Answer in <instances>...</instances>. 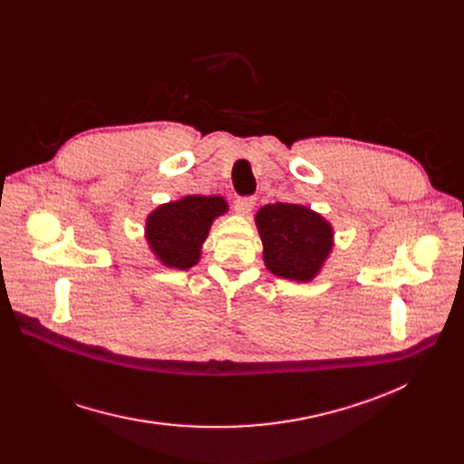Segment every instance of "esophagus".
<instances>
[{
    "mask_svg": "<svg viewBox=\"0 0 464 464\" xmlns=\"http://www.w3.org/2000/svg\"><path fill=\"white\" fill-rule=\"evenodd\" d=\"M256 207V199L254 198H237L235 199V212L242 214V216H248Z\"/></svg>",
    "mask_w": 464,
    "mask_h": 464,
    "instance_id": "34e87169",
    "label": "esophagus"
}]
</instances>
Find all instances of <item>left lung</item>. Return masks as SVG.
Segmentation results:
<instances>
[{"label":"left lung","mask_w":464,"mask_h":464,"mask_svg":"<svg viewBox=\"0 0 464 464\" xmlns=\"http://www.w3.org/2000/svg\"><path fill=\"white\" fill-rule=\"evenodd\" d=\"M263 259L273 275L310 282L333 248L329 222L303 205H265L256 214Z\"/></svg>","instance_id":"obj_1"}]
</instances>
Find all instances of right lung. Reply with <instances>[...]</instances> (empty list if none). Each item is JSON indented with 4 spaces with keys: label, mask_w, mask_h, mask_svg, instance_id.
<instances>
[{
    "label": "right lung",
    "mask_w": 464,
    "mask_h": 464,
    "mask_svg": "<svg viewBox=\"0 0 464 464\" xmlns=\"http://www.w3.org/2000/svg\"><path fill=\"white\" fill-rule=\"evenodd\" d=\"M227 212L218 195H188L180 201L158 207L146 219V240L156 257L173 269H189L201 257L214 218Z\"/></svg>",
    "instance_id": "right-lung-1"
}]
</instances>
